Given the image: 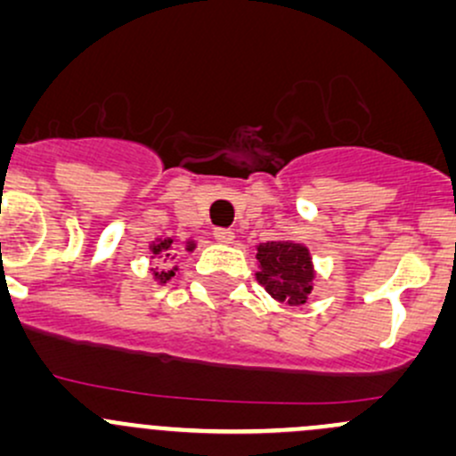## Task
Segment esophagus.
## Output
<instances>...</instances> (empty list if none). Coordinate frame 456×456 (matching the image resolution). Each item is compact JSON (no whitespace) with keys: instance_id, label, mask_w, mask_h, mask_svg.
Instances as JSON below:
<instances>
[{"instance_id":"esophagus-1","label":"esophagus","mask_w":456,"mask_h":456,"mask_svg":"<svg viewBox=\"0 0 456 456\" xmlns=\"http://www.w3.org/2000/svg\"><path fill=\"white\" fill-rule=\"evenodd\" d=\"M214 238H216V242H220V244H232L236 236H233L232 229H216Z\"/></svg>"}]
</instances>
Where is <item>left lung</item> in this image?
Instances as JSON below:
<instances>
[{
	"instance_id": "obj_1",
	"label": "left lung",
	"mask_w": 456,
	"mask_h": 456,
	"mask_svg": "<svg viewBox=\"0 0 456 456\" xmlns=\"http://www.w3.org/2000/svg\"><path fill=\"white\" fill-rule=\"evenodd\" d=\"M257 268L256 280L265 286L268 295L286 305L308 304L314 290L316 268L313 253L305 244L295 240H271L256 247Z\"/></svg>"
}]
</instances>
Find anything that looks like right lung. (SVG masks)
<instances>
[{
    "label": "right lung",
    "mask_w": 456,
    "mask_h": 456,
    "mask_svg": "<svg viewBox=\"0 0 456 456\" xmlns=\"http://www.w3.org/2000/svg\"><path fill=\"white\" fill-rule=\"evenodd\" d=\"M176 244H179L176 236H159L148 244V251L152 253L151 257L159 260V266L151 268L152 280H155L157 284H170V281L175 280L176 271H179V266H175V262L179 260L181 253H191L196 248V240H191V238L183 242V247H176Z\"/></svg>",
    "instance_id": "add662e5"
}]
</instances>
